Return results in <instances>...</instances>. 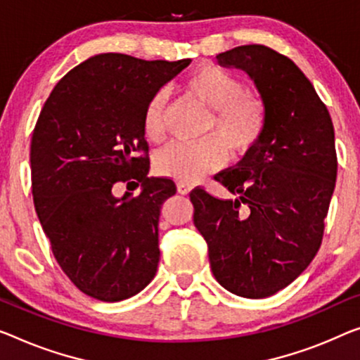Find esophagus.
Here are the masks:
<instances>
[{
  "instance_id": "1",
  "label": "esophagus",
  "mask_w": 360,
  "mask_h": 360,
  "mask_svg": "<svg viewBox=\"0 0 360 360\" xmlns=\"http://www.w3.org/2000/svg\"><path fill=\"white\" fill-rule=\"evenodd\" d=\"M192 191V186L187 184V182H179L178 184V192L181 195H187Z\"/></svg>"
}]
</instances>
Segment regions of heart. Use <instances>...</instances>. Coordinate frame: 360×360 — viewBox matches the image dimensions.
Masks as SVG:
<instances>
[{"label": "heart", "mask_w": 360, "mask_h": 360, "mask_svg": "<svg viewBox=\"0 0 360 360\" xmlns=\"http://www.w3.org/2000/svg\"><path fill=\"white\" fill-rule=\"evenodd\" d=\"M182 90L212 112L208 139L202 143H174L155 158V169L165 178L179 182H197L224 166L226 147L234 155H245L264 141L270 122V111L264 96L250 92L245 84L228 69L214 64L197 68L182 82ZM166 96L155 94L143 110L142 127L148 141L165 137Z\"/></svg>", "instance_id": "1"}]
</instances>
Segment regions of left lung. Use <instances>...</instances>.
Returning <instances> with one entry per match:
<instances>
[{"label": "left lung", "mask_w": 360, "mask_h": 360, "mask_svg": "<svg viewBox=\"0 0 360 360\" xmlns=\"http://www.w3.org/2000/svg\"><path fill=\"white\" fill-rule=\"evenodd\" d=\"M217 60L249 74L270 122L264 141L214 178L238 198L221 200L200 187L191 192L194 224L217 281L236 296L262 299L291 284L320 249L338 171L335 129L288 56L244 45Z\"/></svg>", "instance_id": "8db88e82"}]
</instances>
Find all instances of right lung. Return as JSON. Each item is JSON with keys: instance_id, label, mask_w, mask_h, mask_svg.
<instances>
[{"instance_id": "obj_1", "label": "right lung", "mask_w": 360, "mask_h": 360, "mask_svg": "<svg viewBox=\"0 0 360 360\" xmlns=\"http://www.w3.org/2000/svg\"><path fill=\"white\" fill-rule=\"evenodd\" d=\"M189 64L101 53L71 69L40 111L30 143L35 212L56 262L90 297L129 299L157 273L160 208L176 186L148 178L142 116ZM121 180L141 184V194L116 198Z\"/></svg>"}]
</instances>
